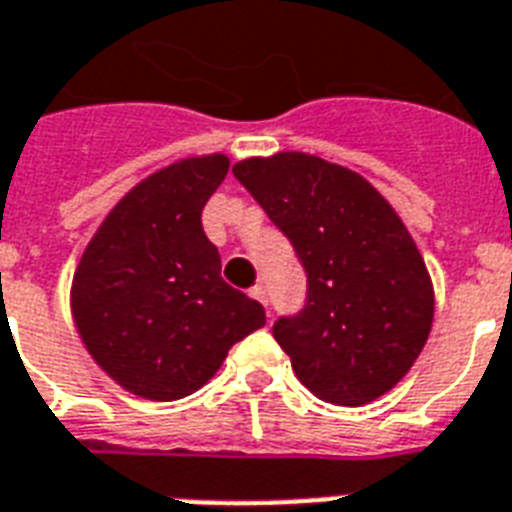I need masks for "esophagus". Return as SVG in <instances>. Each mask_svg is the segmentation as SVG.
Masks as SVG:
<instances>
[{
  "label": "esophagus",
  "mask_w": 512,
  "mask_h": 512,
  "mask_svg": "<svg viewBox=\"0 0 512 512\" xmlns=\"http://www.w3.org/2000/svg\"><path fill=\"white\" fill-rule=\"evenodd\" d=\"M249 295L255 297L257 303H263V305H268V289L263 287V284H255V287L249 289Z\"/></svg>",
  "instance_id": "esophagus-1"
}]
</instances>
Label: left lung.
Returning <instances> with one entry per match:
<instances>
[{"label": "left lung", "instance_id": "obj_1", "mask_svg": "<svg viewBox=\"0 0 512 512\" xmlns=\"http://www.w3.org/2000/svg\"><path fill=\"white\" fill-rule=\"evenodd\" d=\"M233 175L284 231L308 303L273 337L313 396L361 406L404 380L433 327V281L390 201L358 172L303 151L249 156Z\"/></svg>", "mask_w": 512, "mask_h": 512}]
</instances>
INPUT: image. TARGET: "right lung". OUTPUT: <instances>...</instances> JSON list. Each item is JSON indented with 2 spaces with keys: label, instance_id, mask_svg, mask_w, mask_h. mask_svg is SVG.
<instances>
[{
  "label": "right lung",
  "instance_id": "right-lung-1",
  "mask_svg": "<svg viewBox=\"0 0 512 512\" xmlns=\"http://www.w3.org/2000/svg\"><path fill=\"white\" fill-rule=\"evenodd\" d=\"M228 164L225 154L188 156L143 177L76 263V332L132 396H191L215 377L233 342L265 324L263 305L220 279V255L201 228V209Z\"/></svg>",
  "mask_w": 512,
  "mask_h": 512
}]
</instances>
